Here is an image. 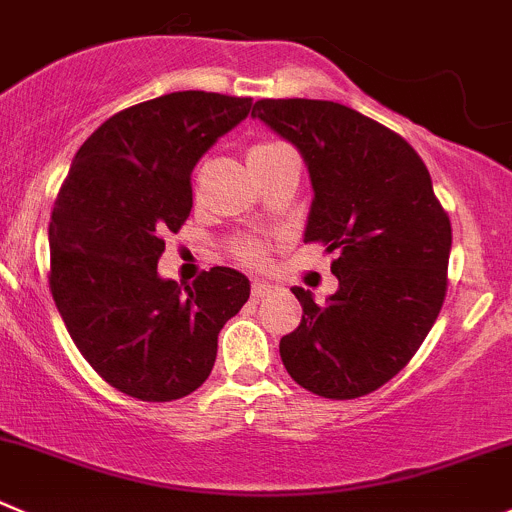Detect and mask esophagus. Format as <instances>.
<instances>
[{
	"label": "esophagus",
	"instance_id": "obj_1",
	"mask_svg": "<svg viewBox=\"0 0 512 512\" xmlns=\"http://www.w3.org/2000/svg\"><path fill=\"white\" fill-rule=\"evenodd\" d=\"M277 290H280V287L270 285V282H262V280L252 282V297H255V300H265V297L275 295Z\"/></svg>",
	"mask_w": 512,
	"mask_h": 512
}]
</instances>
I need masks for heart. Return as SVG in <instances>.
I'll return each instance as SVG.
<instances>
[{
	"label": "heart",
	"mask_w": 512,
	"mask_h": 512,
	"mask_svg": "<svg viewBox=\"0 0 512 512\" xmlns=\"http://www.w3.org/2000/svg\"><path fill=\"white\" fill-rule=\"evenodd\" d=\"M272 147H277V142H262V145H255L250 150V157L252 155H260V152L272 150ZM235 255L240 257V260L245 262V265H252V267L265 265V260H267L265 245H262V242H257V240H240V242H237V245H235Z\"/></svg>",
	"instance_id": "obj_1"
}]
</instances>
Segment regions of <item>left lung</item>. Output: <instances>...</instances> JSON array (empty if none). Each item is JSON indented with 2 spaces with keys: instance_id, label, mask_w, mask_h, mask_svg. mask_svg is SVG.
I'll return each instance as SVG.
<instances>
[{
  "instance_id": "obj_1",
  "label": "left lung",
  "mask_w": 512,
  "mask_h": 512,
  "mask_svg": "<svg viewBox=\"0 0 512 512\" xmlns=\"http://www.w3.org/2000/svg\"><path fill=\"white\" fill-rule=\"evenodd\" d=\"M252 117L300 150L312 197L305 242L335 250L340 287L322 305L292 287L297 330L280 340L292 380L330 400L398 375L448 292L450 217L418 152L375 119L325 99H260Z\"/></svg>"
}]
</instances>
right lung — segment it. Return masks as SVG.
<instances>
[{"instance_id":"right-lung-1","label":"right lung","mask_w":512,"mask_h":512,"mask_svg":"<svg viewBox=\"0 0 512 512\" xmlns=\"http://www.w3.org/2000/svg\"><path fill=\"white\" fill-rule=\"evenodd\" d=\"M250 97L172 92L109 117L74 155L49 222V290L84 360L119 393L170 403L210 377L217 335L250 280L212 267L157 275L192 210V170L250 114Z\"/></svg>"}]
</instances>
